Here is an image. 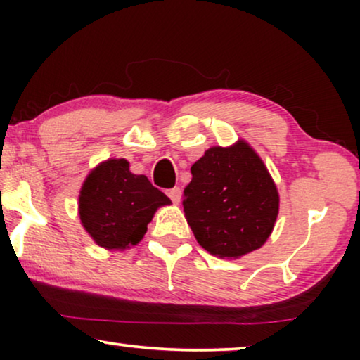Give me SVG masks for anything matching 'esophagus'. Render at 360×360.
<instances>
[{"instance_id": "esophagus-1", "label": "esophagus", "mask_w": 360, "mask_h": 360, "mask_svg": "<svg viewBox=\"0 0 360 360\" xmlns=\"http://www.w3.org/2000/svg\"><path fill=\"white\" fill-rule=\"evenodd\" d=\"M167 195L170 196V200L174 201V203H180V198H181V190L179 186H174V188H170L167 191Z\"/></svg>"}]
</instances>
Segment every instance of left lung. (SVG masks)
Segmentation results:
<instances>
[{"instance_id":"8db88e82","label":"left lung","mask_w":360,"mask_h":360,"mask_svg":"<svg viewBox=\"0 0 360 360\" xmlns=\"http://www.w3.org/2000/svg\"><path fill=\"white\" fill-rule=\"evenodd\" d=\"M184 211L201 248L238 259L262 248L278 214V191L248 142L211 147L191 165Z\"/></svg>"}]
</instances>
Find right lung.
I'll return each mask as SVG.
<instances>
[{"mask_svg":"<svg viewBox=\"0 0 360 360\" xmlns=\"http://www.w3.org/2000/svg\"><path fill=\"white\" fill-rule=\"evenodd\" d=\"M170 203L146 175L131 174L126 159H110L83 181L78 214L98 245L126 249L144 238L157 208Z\"/></svg>","mask_w":360,"mask_h":360,"instance_id":"1","label":"right lung"}]
</instances>
